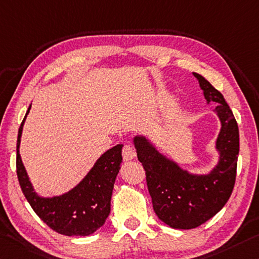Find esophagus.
Returning <instances> with one entry per match:
<instances>
[{
	"label": "esophagus",
	"mask_w": 259,
	"mask_h": 259,
	"mask_svg": "<svg viewBox=\"0 0 259 259\" xmlns=\"http://www.w3.org/2000/svg\"><path fill=\"white\" fill-rule=\"evenodd\" d=\"M122 155L125 161H128V160H133L135 157H136V150H135L131 145H124V147H123L122 150Z\"/></svg>",
	"instance_id": "obj_1"
}]
</instances>
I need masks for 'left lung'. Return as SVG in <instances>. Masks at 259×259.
<instances>
[{
	"label": "left lung",
	"mask_w": 259,
	"mask_h": 259,
	"mask_svg": "<svg viewBox=\"0 0 259 259\" xmlns=\"http://www.w3.org/2000/svg\"><path fill=\"white\" fill-rule=\"evenodd\" d=\"M207 102H217L215 113L221 122L217 139L220 153L218 165L207 175H194L163 157L149 139H134L138 160L145 169L147 189L158 218L176 229L198 227L215 215L227 203L235 184L240 150L239 126L233 112L218 90L194 72Z\"/></svg>",
	"instance_id": "1"
}]
</instances>
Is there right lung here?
<instances>
[{"label":"right lung","mask_w":259,"mask_h":259,"mask_svg":"<svg viewBox=\"0 0 259 259\" xmlns=\"http://www.w3.org/2000/svg\"><path fill=\"white\" fill-rule=\"evenodd\" d=\"M18 130L16 168L19 186L36 215L53 231L67 236H88L105 224L110 212L115 179L122 162V144L105 152L79 184L67 194L42 198L33 191L19 154V144L24 122Z\"/></svg>","instance_id":"right-lung-1"}]
</instances>
